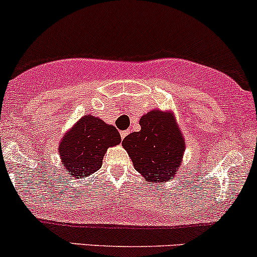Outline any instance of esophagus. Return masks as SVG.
<instances>
[{
  "instance_id": "1",
  "label": "esophagus",
  "mask_w": 257,
  "mask_h": 257,
  "mask_svg": "<svg viewBox=\"0 0 257 257\" xmlns=\"http://www.w3.org/2000/svg\"><path fill=\"white\" fill-rule=\"evenodd\" d=\"M126 135H128V131H122V132H120V138H122V139H124V138H125Z\"/></svg>"
}]
</instances>
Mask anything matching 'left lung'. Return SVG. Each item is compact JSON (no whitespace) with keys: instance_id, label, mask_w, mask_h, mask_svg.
Segmentation results:
<instances>
[{"instance_id":"1","label":"left lung","mask_w":257,"mask_h":257,"mask_svg":"<svg viewBox=\"0 0 257 257\" xmlns=\"http://www.w3.org/2000/svg\"><path fill=\"white\" fill-rule=\"evenodd\" d=\"M140 132L126 135L123 148L135 170L148 182L173 179L185 150V140L173 112L152 109L140 118Z\"/></svg>"}]
</instances>
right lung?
Listing matches in <instances>:
<instances>
[{"label": "right lung", "instance_id": "add662e5", "mask_svg": "<svg viewBox=\"0 0 257 257\" xmlns=\"http://www.w3.org/2000/svg\"><path fill=\"white\" fill-rule=\"evenodd\" d=\"M120 135L101 118L84 115L62 138L58 151L62 165L74 178H86L102 166L107 149L118 145Z\"/></svg>", "mask_w": 257, "mask_h": 257}]
</instances>
